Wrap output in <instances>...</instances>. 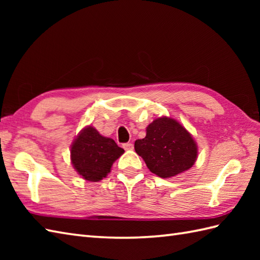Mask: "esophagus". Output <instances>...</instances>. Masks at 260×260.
Listing matches in <instances>:
<instances>
[{"mask_svg": "<svg viewBox=\"0 0 260 260\" xmlns=\"http://www.w3.org/2000/svg\"><path fill=\"white\" fill-rule=\"evenodd\" d=\"M123 147L125 151H132L134 148V145L132 143H125V144H123Z\"/></svg>", "mask_w": 260, "mask_h": 260, "instance_id": "34e87169", "label": "esophagus"}]
</instances>
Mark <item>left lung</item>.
<instances>
[{
	"label": "left lung",
	"mask_w": 260,
	"mask_h": 260,
	"mask_svg": "<svg viewBox=\"0 0 260 260\" xmlns=\"http://www.w3.org/2000/svg\"><path fill=\"white\" fill-rule=\"evenodd\" d=\"M135 151L152 173L168 179L192 168L198 146L191 134L179 121L159 117L147 126L146 136L135 141Z\"/></svg>",
	"instance_id": "left-lung-1"
}]
</instances>
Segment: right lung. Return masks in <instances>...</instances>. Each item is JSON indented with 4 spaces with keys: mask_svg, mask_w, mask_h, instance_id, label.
Wrapping results in <instances>:
<instances>
[{
    "mask_svg": "<svg viewBox=\"0 0 260 260\" xmlns=\"http://www.w3.org/2000/svg\"><path fill=\"white\" fill-rule=\"evenodd\" d=\"M71 163L87 181L97 182L110 172L113 163L124 150L109 137H104L92 126L85 127L71 145Z\"/></svg>",
    "mask_w": 260,
    "mask_h": 260,
    "instance_id": "1",
    "label": "right lung"
}]
</instances>
